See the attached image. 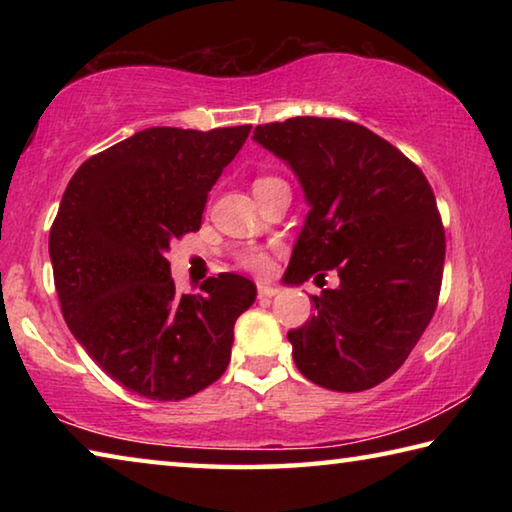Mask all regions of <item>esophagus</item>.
I'll list each match as a JSON object with an SVG mask.
<instances>
[{
    "instance_id": "obj_1",
    "label": "esophagus",
    "mask_w": 512,
    "mask_h": 512,
    "mask_svg": "<svg viewBox=\"0 0 512 512\" xmlns=\"http://www.w3.org/2000/svg\"><path fill=\"white\" fill-rule=\"evenodd\" d=\"M257 293H259V298H273L280 293V289L271 287V284H257Z\"/></svg>"
}]
</instances>
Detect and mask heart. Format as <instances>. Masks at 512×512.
Masks as SVG:
<instances>
[{
	"label": "heart",
	"instance_id": "heart-1",
	"mask_svg": "<svg viewBox=\"0 0 512 512\" xmlns=\"http://www.w3.org/2000/svg\"><path fill=\"white\" fill-rule=\"evenodd\" d=\"M280 183H284V180L273 178V176H262V178L255 180L253 189H255V192H259V189H266V187H273V185H280ZM237 259H239L241 266L248 268V271H253V273H268V271H271V257L262 253V250H257V248L241 250Z\"/></svg>",
	"mask_w": 512,
	"mask_h": 512
}]
</instances>
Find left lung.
Segmentation results:
<instances>
[{"label": "left lung", "mask_w": 512, "mask_h": 512, "mask_svg": "<svg viewBox=\"0 0 512 512\" xmlns=\"http://www.w3.org/2000/svg\"><path fill=\"white\" fill-rule=\"evenodd\" d=\"M253 140L289 164L311 207L284 280L341 277L287 334L293 361L329 391H368L402 366L438 305L445 230L431 185L354 121L293 117L257 126Z\"/></svg>", "instance_id": "1"}]
</instances>
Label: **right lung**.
Wrapping results in <instances>:
<instances>
[{"instance_id": "obj_1", "label": "right lung", "mask_w": 512, "mask_h": 512, "mask_svg": "<svg viewBox=\"0 0 512 512\" xmlns=\"http://www.w3.org/2000/svg\"><path fill=\"white\" fill-rule=\"evenodd\" d=\"M250 128L135 133L76 169L51 225L69 332L106 375L149 400L178 402L214 384L237 318L255 302V284L235 273L180 296L164 257L201 228L207 194Z\"/></svg>"}]
</instances>
